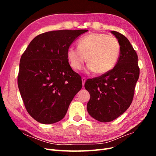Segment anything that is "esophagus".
<instances>
[{
  "label": "esophagus",
  "mask_w": 156,
  "mask_h": 156,
  "mask_svg": "<svg viewBox=\"0 0 156 156\" xmlns=\"http://www.w3.org/2000/svg\"><path fill=\"white\" fill-rule=\"evenodd\" d=\"M81 80H82V83H83V86L84 87V83H85V81H86V79L84 78V77H82Z\"/></svg>",
  "instance_id": "esophagus-1"
}]
</instances>
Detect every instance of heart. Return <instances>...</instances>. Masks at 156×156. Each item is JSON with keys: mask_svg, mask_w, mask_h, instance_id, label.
<instances>
[{"mask_svg": "<svg viewBox=\"0 0 156 156\" xmlns=\"http://www.w3.org/2000/svg\"><path fill=\"white\" fill-rule=\"evenodd\" d=\"M120 52V43L114 36L93 33L80 40L78 47L70 46L67 55L71 67L75 70L81 69L87 59L89 71L104 74L115 67Z\"/></svg>", "mask_w": 156, "mask_h": 156, "instance_id": "1", "label": "heart"}]
</instances>
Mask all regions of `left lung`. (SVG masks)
<instances>
[{"instance_id": "8db88e82", "label": "left lung", "mask_w": 156, "mask_h": 156, "mask_svg": "<svg viewBox=\"0 0 156 156\" xmlns=\"http://www.w3.org/2000/svg\"><path fill=\"white\" fill-rule=\"evenodd\" d=\"M111 32L120 45L116 64L108 72L89 79L84 84L90 95L88 112L101 122L114 120L129 108L139 77L138 56L129 41L119 32Z\"/></svg>"}]
</instances>
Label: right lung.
<instances>
[{
    "instance_id": "1",
    "label": "right lung",
    "mask_w": 156,
    "mask_h": 156,
    "mask_svg": "<svg viewBox=\"0 0 156 156\" xmlns=\"http://www.w3.org/2000/svg\"><path fill=\"white\" fill-rule=\"evenodd\" d=\"M88 30H60L35 37L23 53L18 87L29 114L37 122L51 124L62 120L82 88L80 75L69 66L67 51Z\"/></svg>"
}]
</instances>
